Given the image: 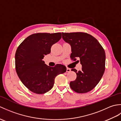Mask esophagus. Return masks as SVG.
<instances>
[{
	"mask_svg": "<svg viewBox=\"0 0 121 121\" xmlns=\"http://www.w3.org/2000/svg\"><path fill=\"white\" fill-rule=\"evenodd\" d=\"M70 71H71V69L70 68L66 69V72H70Z\"/></svg>",
	"mask_w": 121,
	"mask_h": 121,
	"instance_id": "1",
	"label": "esophagus"
}]
</instances>
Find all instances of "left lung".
Masks as SVG:
<instances>
[{
    "label": "left lung",
    "instance_id": "left-lung-1",
    "mask_svg": "<svg viewBox=\"0 0 121 121\" xmlns=\"http://www.w3.org/2000/svg\"><path fill=\"white\" fill-rule=\"evenodd\" d=\"M62 34L63 40L71 46L70 58L74 61L79 58L82 65L81 71L71 69L77 75L75 80L70 82L71 89L81 94L91 91L98 84L104 72V49L96 38L86 33H62Z\"/></svg>",
    "mask_w": 121,
    "mask_h": 121
}]
</instances>
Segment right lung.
<instances>
[{
	"mask_svg": "<svg viewBox=\"0 0 121 121\" xmlns=\"http://www.w3.org/2000/svg\"><path fill=\"white\" fill-rule=\"evenodd\" d=\"M61 38V33H38L30 35L17 47L15 55V70L22 83L37 94L49 91L55 78L65 73V65L57 64L50 67L43 60L50 53L51 47Z\"/></svg>",
	"mask_w": 121,
	"mask_h": 121,
	"instance_id": "right-lung-1",
	"label": "right lung"
}]
</instances>
